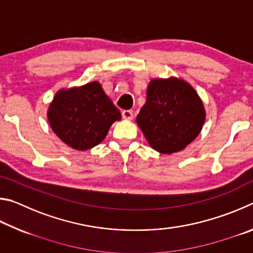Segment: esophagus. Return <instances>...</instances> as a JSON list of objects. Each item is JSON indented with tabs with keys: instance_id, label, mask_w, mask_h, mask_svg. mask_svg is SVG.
Segmentation results:
<instances>
[{
	"instance_id": "obj_1",
	"label": "esophagus",
	"mask_w": 253,
	"mask_h": 253,
	"mask_svg": "<svg viewBox=\"0 0 253 253\" xmlns=\"http://www.w3.org/2000/svg\"><path fill=\"white\" fill-rule=\"evenodd\" d=\"M123 118L126 119V121H131L134 118V114H132L131 110H123Z\"/></svg>"
}]
</instances>
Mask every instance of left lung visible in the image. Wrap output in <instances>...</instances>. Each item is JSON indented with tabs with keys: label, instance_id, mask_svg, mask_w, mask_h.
I'll return each mask as SVG.
<instances>
[{
	"label": "left lung",
	"instance_id": "1",
	"mask_svg": "<svg viewBox=\"0 0 253 253\" xmlns=\"http://www.w3.org/2000/svg\"><path fill=\"white\" fill-rule=\"evenodd\" d=\"M207 111L195 89L177 77L148 83L146 102L136 117L145 138L161 154H173L191 144L202 130Z\"/></svg>",
	"mask_w": 253,
	"mask_h": 253
}]
</instances>
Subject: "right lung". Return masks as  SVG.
I'll return each instance as SVG.
<instances>
[{"label": "right lung", "mask_w": 253, "mask_h": 253, "mask_svg": "<svg viewBox=\"0 0 253 253\" xmlns=\"http://www.w3.org/2000/svg\"><path fill=\"white\" fill-rule=\"evenodd\" d=\"M51 129L76 151H87L106 138L110 126L122 114L106 95L99 81L62 88L46 110Z\"/></svg>", "instance_id": "obj_1"}]
</instances>
